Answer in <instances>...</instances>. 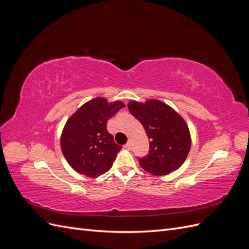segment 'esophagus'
Segmentation results:
<instances>
[{"instance_id": "obj_1", "label": "esophagus", "mask_w": 249, "mask_h": 249, "mask_svg": "<svg viewBox=\"0 0 249 249\" xmlns=\"http://www.w3.org/2000/svg\"><path fill=\"white\" fill-rule=\"evenodd\" d=\"M124 147H126V148H131L132 147V141L131 140H129L126 142V144L124 145Z\"/></svg>"}]
</instances>
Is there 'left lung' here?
Returning <instances> with one entry per match:
<instances>
[{"label": "left lung", "instance_id": "obj_1", "mask_svg": "<svg viewBox=\"0 0 249 249\" xmlns=\"http://www.w3.org/2000/svg\"><path fill=\"white\" fill-rule=\"evenodd\" d=\"M127 107L142 124L150 140L148 154L138 158L140 166L155 176L177 170L185 162L191 146L185 120L160 101L131 102Z\"/></svg>", "mask_w": 249, "mask_h": 249}]
</instances>
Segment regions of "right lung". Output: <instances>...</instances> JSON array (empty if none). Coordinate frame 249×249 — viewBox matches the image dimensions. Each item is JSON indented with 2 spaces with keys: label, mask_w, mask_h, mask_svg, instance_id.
Returning a JSON list of instances; mask_svg holds the SVG:
<instances>
[{
  "label": "right lung",
  "mask_w": 249,
  "mask_h": 249,
  "mask_svg": "<svg viewBox=\"0 0 249 249\" xmlns=\"http://www.w3.org/2000/svg\"><path fill=\"white\" fill-rule=\"evenodd\" d=\"M124 107L122 102L109 104L106 99L97 97L83 105L67 120L61 150L77 172L96 178L111 168L122 146L108 132L107 123Z\"/></svg>",
  "instance_id": "add662e5"
}]
</instances>
